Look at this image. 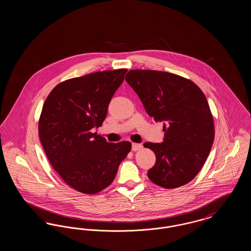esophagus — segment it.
<instances>
[{
	"instance_id": "esophagus-1",
	"label": "esophagus",
	"mask_w": 251,
	"mask_h": 251,
	"mask_svg": "<svg viewBox=\"0 0 251 251\" xmlns=\"http://www.w3.org/2000/svg\"><path fill=\"white\" fill-rule=\"evenodd\" d=\"M142 149V145L141 144L132 143L131 145V150L133 151H139Z\"/></svg>"
}]
</instances>
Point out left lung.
<instances>
[{
    "instance_id": "obj_1",
    "label": "left lung",
    "mask_w": 251,
    "mask_h": 251,
    "mask_svg": "<svg viewBox=\"0 0 251 251\" xmlns=\"http://www.w3.org/2000/svg\"><path fill=\"white\" fill-rule=\"evenodd\" d=\"M125 80L148 115L164 122V142L144 144L156 156L148 177L167 189L188 183L202 168L215 139L213 115L204 93L190 80L169 72L131 70Z\"/></svg>"
}]
</instances>
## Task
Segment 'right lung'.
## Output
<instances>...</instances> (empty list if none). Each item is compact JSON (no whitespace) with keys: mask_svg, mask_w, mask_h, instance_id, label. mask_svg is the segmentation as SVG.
Masks as SVG:
<instances>
[{"mask_svg":"<svg viewBox=\"0 0 251 251\" xmlns=\"http://www.w3.org/2000/svg\"><path fill=\"white\" fill-rule=\"evenodd\" d=\"M126 69L94 72L57 84L38 121L39 139L53 169L78 192L92 195L115 179L131 142L108 143L92 130L102 125Z\"/></svg>","mask_w":251,"mask_h":251,"instance_id":"obj_1","label":"right lung"}]
</instances>
